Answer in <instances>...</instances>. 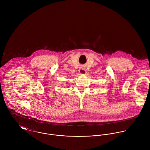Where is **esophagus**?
Segmentation results:
<instances>
[{"label": "esophagus", "mask_w": 150, "mask_h": 150, "mask_svg": "<svg viewBox=\"0 0 150 150\" xmlns=\"http://www.w3.org/2000/svg\"><path fill=\"white\" fill-rule=\"evenodd\" d=\"M79 73L81 74H85L86 73V68L83 67H81L80 69H79Z\"/></svg>", "instance_id": "34e87169"}]
</instances>
